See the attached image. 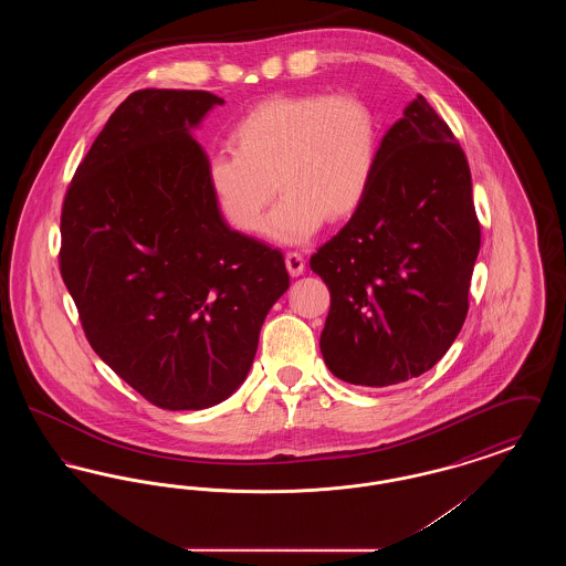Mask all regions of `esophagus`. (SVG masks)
Returning a JSON list of instances; mask_svg holds the SVG:
<instances>
[{
  "mask_svg": "<svg viewBox=\"0 0 566 566\" xmlns=\"http://www.w3.org/2000/svg\"><path fill=\"white\" fill-rule=\"evenodd\" d=\"M286 270L289 273L296 277V275H301L303 270H305V259H303V254H298V252H286Z\"/></svg>",
  "mask_w": 566,
  "mask_h": 566,
  "instance_id": "34e87169",
  "label": "esophagus"
}]
</instances>
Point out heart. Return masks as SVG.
<instances>
[{
	"instance_id": "heart-1",
	"label": "heart",
	"mask_w": 566,
	"mask_h": 566,
	"mask_svg": "<svg viewBox=\"0 0 566 566\" xmlns=\"http://www.w3.org/2000/svg\"><path fill=\"white\" fill-rule=\"evenodd\" d=\"M231 153L208 161L216 208L240 233L270 218L277 242L310 240L326 222H344L365 203L379 161V120L358 95L284 93L243 112L227 137Z\"/></svg>"
}]
</instances>
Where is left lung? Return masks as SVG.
I'll return each instance as SVG.
<instances>
[{
    "mask_svg": "<svg viewBox=\"0 0 566 566\" xmlns=\"http://www.w3.org/2000/svg\"><path fill=\"white\" fill-rule=\"evenodd\" d=\"M480 243L467 157L418 95L381 139L365 203L310 259L331 293V374L371 388L427 374L467 318Z\"/></svg>",
    "mask_w": 566,
    "mask_h": 566,
    "instance_id": "1",
    "label": "left lung"
}]
</instances>
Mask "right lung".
Returning a JSON list of instances; mask_svg holds the SVG:
<instances>
[{"mask_svg": "<svg viewBox=\"0 0 566 566\" xmlns=\"http://www.w3.org/2000/svg\"><path fill=\"white\" fill-rule=\"evenodd\" d=\"M208 91L144 88L109 116L61 208V277L91 348L161 409L242 384L291 280L280 250L222 220L192 139Z\"/></svg>", "mask_w": 566, "mask_h": 566, "instance_id": "add662e5", "label": "right lung"}]
</instances>
